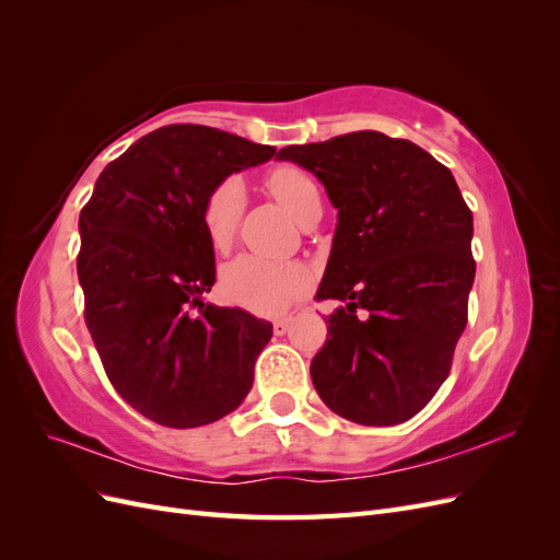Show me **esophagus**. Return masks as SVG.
Listing matches in <instances>:
<instances>
[{"mask_svg": "<svg viewBox=\"0 0 560 560\" xmlns=\"http://www.w3.org/2000/svg\"><path fill=\"white\" fill-rule=\"evenodd\" d=\"M290 327H292V319H278L276 325H273V331H276L278 336H282V334L290 331Z\"/></svg>", "mask_w": 560, "mask_h": 560, "instance_id": "1", "label": "esophagus"}]
</instances>
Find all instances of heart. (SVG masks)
I'll return each instance as SVG.
<instances>
[{
	"label": "heart",
	"instance_id": "heart-1",
	"mask_svg": "<svg viewBox=\"0 0 560 560\" xmlns=\"http://www.w3.org/2000/svg\"><path fill=\"white\" fill-rule=\"evenodd\" d=\"M270 191L292 212L296 222L311 208L322 206L317 182L301 167L284 165L270 175ZM245 206V186L238 177H229L210 194L202 224L210 243L222 249L231 243ZM311 270L296 261H273L254 254H243L222 270L224 296L245 311L257 315H282L292 303L311 290Z\"/></svg>",
	"mask_w": 560,
	"mask_h": 560
}]
</instances>
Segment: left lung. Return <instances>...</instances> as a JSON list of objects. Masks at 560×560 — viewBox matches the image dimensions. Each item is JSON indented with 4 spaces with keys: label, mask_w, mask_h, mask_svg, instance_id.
Wrapping results in <instances>:
<instances>
[{
    "label": "left lung",
    "mask_w": 560,
    "mask_h": 560,
    "mask_svg": "<svg viewBox=\"0 0 560 560\" xmlns=\"http://www.w3.org/2000/svg\"><path fill=\"white\" fill-rule=\"evenodd\" d=\"M278 159L311 171L338 210L317 299L341 306L311 362L317 395L360 425L413 418L446 381L467 325L471 210L446 165L376 130L284 147Z\"/></svg>",
    "instance_id": "obj_1"
}]
</instances>
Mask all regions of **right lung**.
I'll return each mask as SVG.
<instances>
[{
	"label": "right lung",
	"mask_w": 560,
	"mask_h": 560,
	"mask_svg": "<svg viewBox=\"0 0 560 560\" xmlns=\"http://www.w3.org/2000/svg\"><path fill=\"white\" fill-rule=\"evenodd\" d=\"M273 154L217 128L165 126L112 161L81 210L86 327L116 393L159 425H208L249 393L273 325L202 301L217 276L202 210L229 175Z\"/></svg>",
	"instance_id": "1"
}]
</instances>
